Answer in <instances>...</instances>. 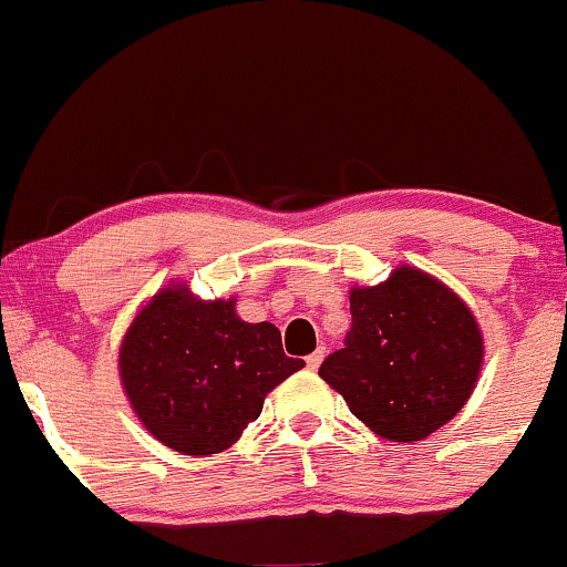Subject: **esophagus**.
Masks as SVG:
<instances>
[{"instance_id":"esophagus-1","label":"esophagus","mask_w":567,"mask_h":567,"mask_svg":"<svg viewBox=\"0 0 567 567\" xmlns=\"http://www.w3.org/2000/svg\"><path fill=\"white\" fill-rule=\"evenodd\" d=\"M322 360H324V347H320L317 351H311L309 357H306V368L309 370H317L322 365Z\"/></svg>"}]
</instances>
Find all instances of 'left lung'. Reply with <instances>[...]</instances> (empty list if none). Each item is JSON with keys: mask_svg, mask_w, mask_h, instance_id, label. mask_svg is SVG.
Wrapping results in <instances>:
<instances>
[{"mask_svg": "<svg viewBox=\"0 0 567 567\" xmlns=\"http://www.w3.org/2000/svg\"><path fill=\"white\" fill-rule=\"evenodd\" d=\"M351 330L320 375L362 424L392 442L424 440L466 405L483 368L470 306L440 279L400 266L351 288Z\"/></svg>", "mask_w": 567, "mask_h": 567, "instance_id": "8db88e82", "label": "left lung"}]
</instances>
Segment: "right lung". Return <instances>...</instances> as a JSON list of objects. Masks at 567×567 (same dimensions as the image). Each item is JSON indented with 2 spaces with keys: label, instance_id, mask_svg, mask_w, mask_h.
I'll return each mask as SVG.
<instances>
[{
  "label": "right lung",
  "instance_id": "1",
  "mask_svg": "<svg viewBox=\"0 0 567 567\" xmlns=\"http://www.w3.org/2000/svg\"><path fill=\"white\" fill-rule=\"evenodd\" d=\"M306 365L282 351L271 322H243L229 301L162 288L120 349V379L135 415L184 455L220 453L261 415L271 389Z\"/></svg>",
  "mask_w": 567,
  "mask_h": 567
}]
</instances>
